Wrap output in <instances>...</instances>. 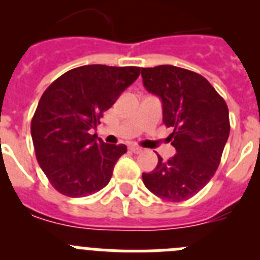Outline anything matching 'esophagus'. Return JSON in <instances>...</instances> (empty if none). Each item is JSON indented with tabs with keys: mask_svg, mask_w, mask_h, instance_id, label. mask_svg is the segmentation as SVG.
<instances>
[{
	"mask_svg": "<svg viewBox=\"0 0 260 260\" xmlns=\"http://www.w3.org/2000/svg\"><path fill=\"white\" fill-rule=\"evenodd\" d=\"M128 150L132 151L133 153H141L142 151H143L141 147H137V146H130V148H128Z\"/></svg>",
	"mask_w": 260,
	"mask_h": 260,
	"instance_id": "esophagus-1",
	"label": "esophagus"
}]
</instances>
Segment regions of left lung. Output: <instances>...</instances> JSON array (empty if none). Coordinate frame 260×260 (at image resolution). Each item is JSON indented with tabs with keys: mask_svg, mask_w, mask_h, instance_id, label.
Here are the masks:
<instances>
[{
	"mask_svg": "<svg viewBox=\"0 0 260 260\" xmlns=\"http://www.w3.org/2000/svg\"><path fill=\"white\" fill-rule=\"evenodd\" d=\"M144 88L160 99L162 122L173 128L176 155L143 173V183L165 201L191 198L207 185L220 164L231 125L224 99L206 78L172 65L143 68Z\"/></svg>",
	"mask_w": 260,
	"mask_h": 260,
	"instance_id": "obj_1",
	"label": "left lung"
}]
</instances>
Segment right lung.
I'll return each mask as SVG.
<instances>
[{
  "label": "right lung",
  "mask_w": 260,
  "mask_h": 260,
  "mask_svg": "<svg viewBox=\"0 0 260 260\" xmlns=\"http://www.w3.org/2000/svg\"><path fill=\"white\" fill-rule=\"evenodd\" d=\"M139 74L135 66L86 65L69 70L45 89L31 135L39 165L61 194L82 198L109 183L127 148L104 143L91 132Z\"/></svg>",
  "instance_id": "add662e5"
}]
</instances>
